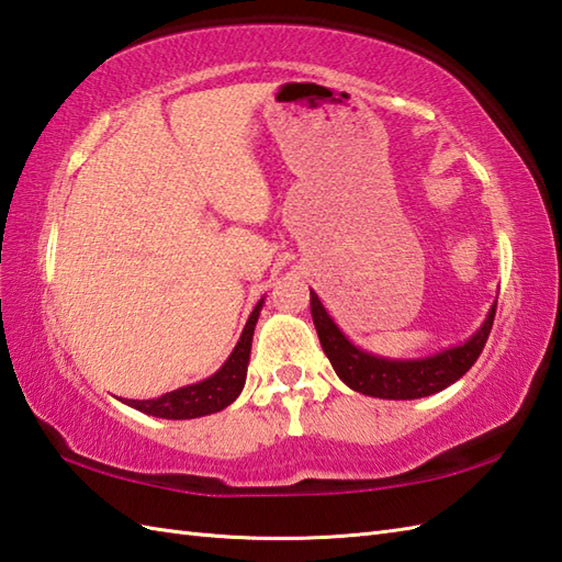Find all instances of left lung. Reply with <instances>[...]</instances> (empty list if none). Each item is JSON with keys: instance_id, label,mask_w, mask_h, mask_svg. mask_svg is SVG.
Segmentation results:
<instances>
[{"instance_id": "1", "label": "left lung", "mask_w": 562, "mask_h": 562, "mask_svg": "<svg viewBox=\"0 0 562 562\" xmlns=\"http://www.w3.org/2000/svg\"><path fill=\"white\" fill-rule=\"evenodd\" d=\"M497 302L491 306L481 328L473 336L429 357H413V360H391V357L372 355L345 336L336 321L330 318L326 306L321 304L318 294L312 290V318L318 333L321 348L330 360L336 374L352 391H360L364 396L386 398V401H413L425 398L432 393L445 391L453 381H459L473 362L479 360L485 340L491 336L495 321Z\"/></svg>"}]
</instances>
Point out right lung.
<instances>
[{
	"mask_svg": "<svg viewBox=\"0 0 562 562\" xmlns=\"http://www.w3.org/2000/svg\"><path fill=\"white\" fill-rule=\"evenodd\" d=\"M262 304H266V300H260L254 306V312H250L246 321L236 348L212 376L198 381V384H188V386L164 393L159 398H149V401L125 398L123 403H127L130 408H135L139 413L164 417V420H193V417L224 411L226 405H232L238 398V393H241L246 384L250 342H254V330H256Z\"/></svg>",
	"mask_w": 562,
	"mask_h": 562,
	"instance_id": "obj_1",
	"label": "right lung"
}]
</instances>
